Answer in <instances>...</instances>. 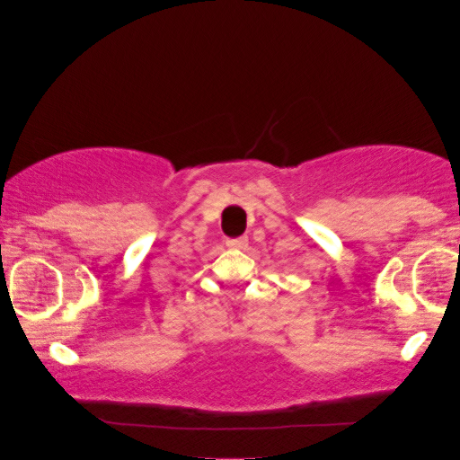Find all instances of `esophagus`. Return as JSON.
<instances>
[{
    "label": "esophagus",
    "instance_id": "esophagus-1",
    "mask_svg": "<svg viewBox=\"0 0 460 460\" xmlns=\"http://www.w3.org/2000/svg\"><path fill=\"white\" fill-rule=\"evenodd\" d=\"M249 244V238L247 236H238V238H228L226 241V247L230 249H244Z\"/></svg>",
    "mask_w": 460,
    "mask_h": 460
}]
</instances>
